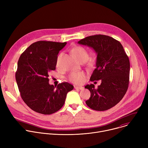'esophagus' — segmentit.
Listing matches in <instances>:
<instances>
[{"label":"esophagus","instance_id":"esophagus-1","mask_svg":"<svg viewBox=\"0 0 148 148\" xmlns=\"http://www.w3.org/2000/svg\"><path fill=\"white\" fill-rule=\"evenodd\" d=\"M74 88L76 90H83L84 88L82 87H78V86H75Z\"/></svg>","mask_w":148,"mask_h":148}]
</instances>
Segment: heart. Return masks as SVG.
<instances>
[{
  "label": "heart",
  "instance_id": "heart-1",
  "mask_svg": "<svg viewBox=\"0 0 148 148\" xmlns=\"http://www.w3.org/2000/svg\"><path fill=\"white\" fill-rule=\"evenodd\" d=\"M71 52L73 56L79 62H86L88 60L89 58V54L87 50L82 47H75L72 49ZM85 78L86 75L84 74V73L82 71L72 72L68 76L69 80L70 82L76 84L82 83L84 81V80H85Z\"/></svg>",
  "mask_w": 148,
  "mask_h": 148
}]
</instances>
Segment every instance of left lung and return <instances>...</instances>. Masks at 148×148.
Here are the masks:
<instances>
[{
    "instance_id": "1",
    "label": "left lung",
    "mask_w": 148,
    "mask_h": 148,
    "mask_svg": "<svg viewBox=\"0 0 148 148\" xmlns=\"http://www.w3.org/2000/svg\"><path fill=\"white\" fill-rule=\"evenodd\" d=\"M78 43L92 48L97 53L96 68L90 81H101L97 88L92 84L85 87L91 92L86 103L95 111L108 110L116 105L127 91L130 71L129 58L120 42L108 36H90Z\"/></svg>"
}]
</instances>
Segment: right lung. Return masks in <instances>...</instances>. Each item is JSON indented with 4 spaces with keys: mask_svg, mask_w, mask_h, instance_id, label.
Listing matches in <instances>:
<instances>
[{
    "mask_svg": "<svg viewBox=\"0 0 148 148\" xmlns=\"http://www.w3.org/2000/svg\"><path fill=\"white\" fill-rule=\"evenodd\" d=\"M67 43L38 41L22 54L17 62L16 80L20 96L34 111L53 114L64 105L71 84L64 82L57 87L49 84V73L56 70L57 55Z\"/></svg>",
    "mask_w": 148,
    "mask_h": 148,
    "instance_id": "add662e5",
    "label": "right lung"
}]
</instances>
